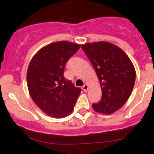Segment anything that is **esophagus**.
<instances>
[{"label":"esophagus","mask_w":154,"mask_h":154,"mask_svg":"<svg viewBox=\"0 0 154 154\" xmlns=\"http://www.w3.org/2000/svg\"><path fill=\"white\" fill-rule=\"evenodd\" d=\"M88 88V86L87 85H86V84H85V85H84V86H82V89H83V91H85V92L87 91Z\"/></svg>","instance_id":"1"}]
</instances>
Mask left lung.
I'll return each mask as SVG.
<instances>
[{
	"label": "left lung",
	"instance_id": "obj_1",
	"mask_svg": "<svg viewBox=\"0 0 154 154\" xmlns=\"http://www.w3.org/2000/svg\"><path fill=\"white\" fill-rule=\"evenodd\" d=\"M91 61L100 83L102 99L93 104L95 112L110 115L124 105L135 81V70L122 49L106 42L81 45Z\"/></svg>",
	"mask_w": 154,
	"mask_h": 154
}]
</instances>
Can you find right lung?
Wrapping results in <instances>:
<instances>
[{
  "label": "right lung",
  "mask_w": 154,
  "mask_h": 154,
  "mask_svg": "<svg viewBox=\"0 0 154 154\" xmlns=\"http://www.w3.org/2000/svg\"><path fill=\"white\" fill-rule=\"evenodd\" d=\"M80 48L70 42H56L40 49L31 60L26 74L29 92L48 115L62 118L73 112L81 89L65 79L64 70Z\"/></svg>",
  "instance_id": "1"
}]
</instances>
